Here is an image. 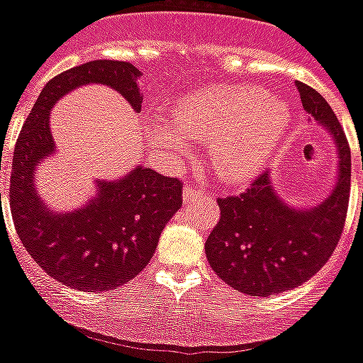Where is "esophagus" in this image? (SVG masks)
<instances>
[{
	"instance_id": "esophagus-1",
	"label": "esophagus",
	"mask_w": 363,
	"mask_h": 363,
	"mask_svg": "<svg viewBox=\"0 0 363 363\" xmlns=\"http://www.w3.org/2000/svg\"><path fill=\"white\" fill-rule=\"evenodd\" d=\"M203 189H199V187H195V185H185L184 187V201H191L195 199V197H199V195H203Z\"/></svg>"
}]
</instances>
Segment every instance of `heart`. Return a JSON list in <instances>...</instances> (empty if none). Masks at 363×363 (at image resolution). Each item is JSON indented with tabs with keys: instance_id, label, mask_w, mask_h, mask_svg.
I'll list each match as a JSON object with an SVG mask.
<instances>
[{
	"instance_id": "b5f03b06",
	"label": "heart",
	"mask_w": 363,
	"mask_h": 363,
	"mask_svg": "<svg viewBox=\"0 0 363 363\" xmlns=\"http://www.w3.org/2000/svg\"><path fill=\"white\" fill-rule=\"evenodd\" d=\"M292 110L279 96L253 84H213L179 100L150 137L178 156L191 143L208 145L214 174L226 184H243L265 168L290 127Z\"/></svg>"
}]
</instances>
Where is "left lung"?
<instances>
[{
    "label": "left lung",
    "mask_w": 363,
    "mask_h": 363,
    "mask_svg": "<svg viewBox=\"0 0 363 363\" xmlns=\"http://www.w3.org/2000/svg\"><path fill=\"white\" fill-rule=\"evenodd\" d=\"M309 120L333 137L338 152V178L317 205L292 207L259 176L247 191L218 199L220 220L205 242L213 271L228 286L247 296H272L300 286L321 269L345 228L350 197V147L327 100L298 83ZM363 168V164H362Z\"/></svg>",
    "instance_id": "8db88e82"
}]
</instances>
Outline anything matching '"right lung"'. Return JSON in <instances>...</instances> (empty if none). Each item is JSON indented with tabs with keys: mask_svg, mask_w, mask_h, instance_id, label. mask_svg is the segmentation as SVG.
Wrapping results in <instances>:
<instances>
[{
	"mask_svg": "<svg viewBox=\"0 0 363 363\" xmlns=\"http://www.w3.org/2000/svg\"><path fill=\"white\" fill-rule=\"evenodd\" d=\"M129 62L94 60L54 77L26 118L13 152L9 205L25 250L52 279L73 290L106 292L135 279L149 265L164 226L182 207V182L149 166H137L113 182H98L96 197L57 213L40 199L34 174L55 152L50 110L83 84H106L141 112L137 79ZM1 205V195H0Z\"/></svg>",
	"mask_w": 363,
	"mask_h": 363,
	"instance_id": "right-lung-1",
	"label": "right lung"
}]
</instances>
